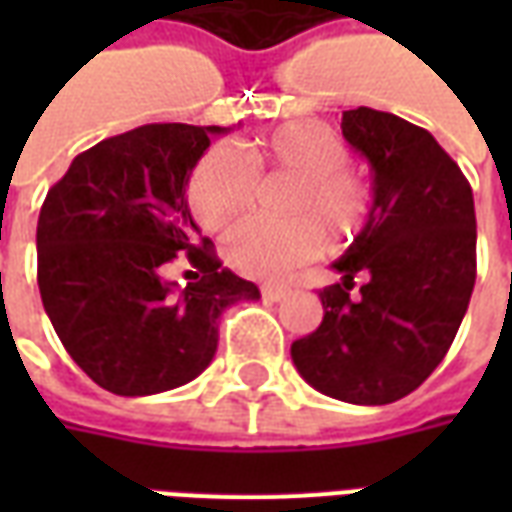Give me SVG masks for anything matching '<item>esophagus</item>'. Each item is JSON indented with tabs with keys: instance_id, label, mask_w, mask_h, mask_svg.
I'll list each match as a JSON object with an SVG mask.
<instances>
[{
	"instance_id": "esophagus-1",
	"label": "esophagus",
	"mask_w": 512,
	"mask_h": 512,
	"mask_svg": "<svg viewBox=\"0 0 512 512\" xmlns=\"http://www.w3.org/2000/svg\"><path fill=\"white\" fill-rule=\"evenodd\" d=\"M260 293H263V299L279 301L288 296V288H285V285H263V288H260Z\"/></svg>"
}]
</instances>
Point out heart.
Instances as JSON below:
<instances>
[{
	"instance_id": "heart-1",
	"label": "heart",
	"mask_w": 512,
	"mask_h": 512,
	"mask_svg": "<svg viewBox=\"0 0 512 512\" xmlns=\"http://www.w3.org/2000/svg\"><path fill=\"white\" fill-rule=\"evenodd\" d=\"M348 147L318 120H293L233 147L208 150L189 180V208L205 230H224L235 222L255 191V172L285 169L299 178L290 211L310 213L288 222L246 219L224 238L227 263L246 277L277 279L323 249V223L332 238H345L365 222V186L345 172Z\"/></svg>"
}]
</instances>
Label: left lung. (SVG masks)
<instances>
[{"mask_svg":"<svg viewBox=\"0 0 512 512\" xmlns=\"http://www.w3.org/2000/svg\"><path fill=\"white\" fill-rule=\"evenodd\" d=\"M343 136L370 164L373 205L332 263L340 282L321 290V326L290 356L323 395L384 406L414 392L458 334L477 277L474 197L433 134L403 117L348 109Z\"/></svg>","mask_w":512,"mask_h":512,"instance_id":"obj_1","label":"left lung"}]
</instances>
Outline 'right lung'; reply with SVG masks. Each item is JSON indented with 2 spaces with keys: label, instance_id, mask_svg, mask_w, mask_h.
<instances>
[{
  "label": "right lung",
  "instance_id": "right-lung-1",
  "mask_svg": "<svg viewBox=\"0 0 512 512\" xmlns=\"http://www.w3.org/2000/svg\"><path fill=\"white\" fill-rule=\"evenodd\" d=\"M222 126L153 123L109 136L46 194L38 288L54 332L95 384L123 397L189 384L211 365L219 315L260 299L216 260L186 200L191 169ZM180 251L201 271L186 289L163 274Z\"/></svg>",
  "mask_w": 512,
  "mask_h": 512
}]
</instances>
